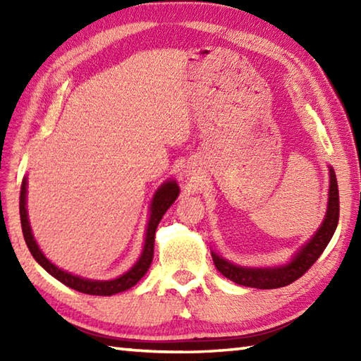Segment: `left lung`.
I'll return each mask as SVG.
<instances>
[{
	"label": "left lung",
	"instance_id": "left-lung-1",
	"mask_svg": "<svg viewBox=\"0 0 361 361\" xmlns=\"http://www.w3.org/2000/svg\"><path fill=\"white\" fill-rule=\"evenodd\" d=\"M329 197H328V210L325 219H323L319 231L315 232L312 239H310L305 245L299 250V252L293 256L290 262L285 266L279 267H242L235 266L234 262L226 261L216 253H212L213 262L219 272L223 274L226 279L232 280V282L252 286V288L259 290H271V288H280V286H286L295 282L305 272L309 267L320 258L323 250L331 240L336 228H338L339 221V189L338 181H336V173L333 167H329Z\"/></svg>",
	"mask_w": 361,
	"mask_h": 361
}]
</instances>
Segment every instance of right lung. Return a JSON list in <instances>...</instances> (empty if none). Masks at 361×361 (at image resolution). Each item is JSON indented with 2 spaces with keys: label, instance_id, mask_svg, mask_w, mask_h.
<instances>
[{
  "label": "right lung",
  "instance_id": "1",
  "mask_svg": "<svg viewBox=\"0 0 361 361\" xmlns=\"http://www.w3.org/2000/svg\"><path fill=\"white\" fill-rule=\"evenodd\" d=\"M180 188L176 185V181L170 180L166 181L164 185L157 189L154 197H152L151 202V215L148 221V229H146V239H145V247L142 256H140L138 261L133 264L132 269H129L126 274H122L121 277L114 280H90V279H82L78 276H73V274L62 271L56 264H52L49 261L36 243L35 237L32 234V228H30L28 221V213H27V178H23L22 186H20V223H22V232L23 239H25L27 247L30 253L33 255V258L39 262V264L46 269V271L51 274L52 277H56L59 282L63 285L70 286V288L76 290L79 293H85V295H95V296H111L116 293L126 291L132 288L133 285L142 279L152 262V256H154V235L157 224L161 223L164 213L169 210V207L175 202V199L178 197Z\"/></svg>",
  "mask_w": 361,
  "mask_h": 361
}]
</instances>
